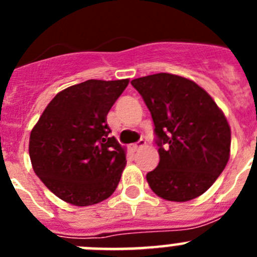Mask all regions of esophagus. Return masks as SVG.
<instances>
[{
    "instance_id": "1",
    "label": "esophagus",
    "mask_w": 257,
    "mask_h": 257,
    "mask_svg": "<svg viewBox=\"0 0 257 257\" xmlns=\"http://www.w3.org/2000/svg\"><path fill=\"white\" fill-rule=\"evenodd\" d=\"M144 145H145V142L143 139H140L139 142L131 145V149H133V151H138V149H140L142 147H144Z\"/></svg>"
}]
</instances>
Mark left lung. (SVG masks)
<instances>
[{"label":"left lung","instance_id":"left-lung-1","mask_svg":"<svg viewBox=\"0 0 257 257\" xmlns=\"http://www.w3.org/2000/svg\"><path fill=\"white\" fill-rule=\"evenodd\" d=\"M154 123L160 163L147 174L151 189L187 202L212 185L230 153V127L212 97L196 82L170 73L131 81Z\"/></svg>","mask_w":257,"mask_h":257}]
</instances>
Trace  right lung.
<instances>
[{"label": "right lung", "instance_id": "right-lung-1", "mask_svg": "<svg viewBox=\"0 0 257 257\" xmlns=\"http://www.w3.org/2000/svg\"><path fill=\"white\" fill-rule=\"evenodd\" d=\"M128 79H88L59 92L29 138L36 175L56 197L74 206L104 201L117 188L126 165L106 114Z\"/></svg>", "mask_w": 257, "mask_h": 257}]
</instances>
